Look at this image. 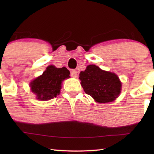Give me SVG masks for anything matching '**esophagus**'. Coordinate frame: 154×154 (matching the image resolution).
Wrapping results in <instances>:
<instances>
[{"label": "esophagus", "mask_w": 154, "mask_h": 154, "mask_svg": "<svg viewBox=\"0 0 154 154\" xmlns=\"http://www.w3.org/2000/svg\"><path fill=\"white\" fill-rule=\"evenodd\" d=\"M71 76H72V77H73V78L77 77V75H78V71H77L76 70H73V71H71Z\"/></svg>", "instance_id": "esophagus-1"}]
</instances>
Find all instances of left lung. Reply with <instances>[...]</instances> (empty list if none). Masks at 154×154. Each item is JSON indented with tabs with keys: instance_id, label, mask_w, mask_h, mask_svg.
Returning a JSON list of instances; mask_svg holds the SVG:
<instances>
[{
	"instance_id": "1",
	"label": "left lung",
	"mask_w": 154,
	"mask_h": 154,
	"mask_svg": "<svg viewBox=\"0 0 154 154\" xmlns=\"http://www.w3.org/2000/svg\"><path fill=\"white\" fill-rule=\"evenodd\" d=\"M86 94L97 102L108 103L115 100L121 92L122 84L114 73L102 70L94 64L88 65L79 75Z\"/></svg>"
}]
</instances>
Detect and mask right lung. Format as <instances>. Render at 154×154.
Here are the masks:
<instances>
[{"mask_svg":"<svg viewBox=\"0 0 154 154\" xmlns=\"http://www.w3.org/2000/svg\"><path fill=\"white\" fill-rule=\"evenodd\" d=\"M70 72L66 67L57 68L53 65L48 66L43 74L30 83L31 92L40 101L50 100L60 93L62 83L70 78Z\"/></svg>","mask_w":154,"mask_h":154,"instance_id":"1","label":"right lung"}]
</instances>
